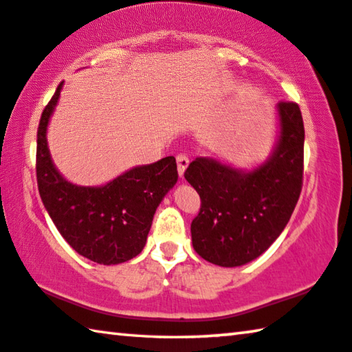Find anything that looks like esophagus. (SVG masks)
<instances>
[{
    "instance_id": "1",
    "label": "esophagus",
    "mask_w": 352,
    "mask_h": 352,
    "mask_svg": "<svg viewBox=\"0 0 352 352\" xmlns=\"http://www.w3.org/2000/svg\"><path fill=\"white\" fill-rule=\"evenodd\" d=\"M189 166V158L186 155H177V168H178V175L180 178L184 177V170Z\"/></svg>"
}]
</instances>
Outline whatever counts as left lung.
Wrapping results in <instances>:
<instances>
[{
	"label": "left lung",
	"mask_w": 352,
	"mask_h": 352,
	"mask_svg": "<svg viewBox=\"0 0 352 352\" xmlns=\"http://www.w3.org/2000/svg\"><path fill=\"white\" fill-rule=\"evenodd\" d=\"M276 141L265 162L239 169L214 157L195 158L184 178L201 200L190 223L192 247L205 261L239 267L269 250L300 199L305 126L300 107L278 102Z\"/></svg>",
	"instance_id": "obj_1"
}]
</instances>
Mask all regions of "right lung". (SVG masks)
I'll use <instances>...</instances> for the list:
<instances>
[{
    "label": "right lung",
    "instance_id": "add662e5",
    "mask_svg": "<svg viewBox=\"0 0 352 352\" xmlns=\"http://www.w3.org/2000/svg\"><path fill=\"white\" fill-rule=\"evenodd\" d=\"M62 88L63 82L38 124L37 183L41 201L58 233L80 256L96 264H122L144 248L153 214L178 180L175 158L135 166L102 186L71 183L52 162L46 138Z\"/></svg>",
    "mask_w": 352,
    "mask_h": 352
}]
</instances>
